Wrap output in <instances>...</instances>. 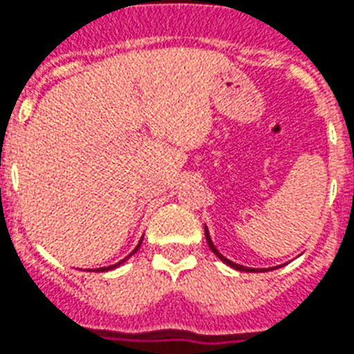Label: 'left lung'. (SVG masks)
<instances>
[{
    "mask_svg": "<svg viewBox=\"0 0 354 354\" xmlns=\"http://www.w3.org/2000/svg\"><path fill=\"white\" fill-rule=\"evenodd\" d=\"M205 237H207V243L208 246H210V250L220 258V260L223 261V263H227L230 267H233V269H237V271H246V273H258V269H254V267H245V266H239V263H235V261L227 260L225 256H222V254L218 252V248L214 246V243H212V239H210V235H208V230L205 227ZM271 269H274V267H271ZM261 271H267V269H261Z\"/></svg>",
    "mask_w": 354,
    "mask_h": 354,
    "instance_id": "left-lung-1",
    "label": "left lung"
}]
</instances>
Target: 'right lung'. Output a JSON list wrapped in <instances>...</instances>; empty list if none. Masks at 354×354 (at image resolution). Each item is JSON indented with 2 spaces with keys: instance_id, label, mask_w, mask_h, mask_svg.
<instances>
[{
  "instance_id": "add662e5",
  "label": "right lung",
  "mask_w": 354,
  "mask_h": 354,
  "mask_svg": "<svg viewBox=\"0 0 354 354\" xmlns=\"http://www.w3.org/2000/svg\"><path fill=\"white\" fill-rule=\"evenodd\" d=\"M140 245H142V239H140V243H138V246H136V248H134V250H132V252H131V254H129V256H127V258H131L132 254H134V252H136V250H138V248H140ZM127 258H124V260H127ZM124 260H121V261H119V263H115V266L100 267V269H94V271H109V269H115V267H117V266H121V263H123V261H124Z\"/></svg>"
}]
</instances>
